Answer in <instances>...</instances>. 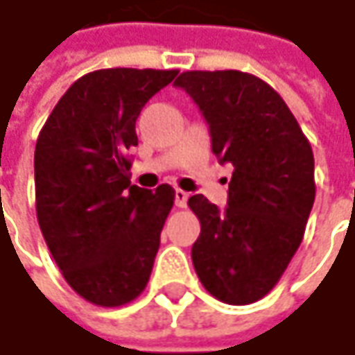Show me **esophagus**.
Returning a JSON list of instances; mask_svg holds the SVG:
<instances>
[{"label": "esophagus", "instance_id": "obj_1", "mask_svg": "<svg viewBox=\"0 0 355 355\" xmlns=\"http://www.w3.org/2000/svg\"><path fill=\"white\" fill-rule=\"evenodd\" d=\"M188 198H190V194H188V192H184V190H175V206L186 208Z\"/></svg>", "mask_w": 355, "mask_h": 355}]
</instances>
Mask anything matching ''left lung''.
Wrapping results in <instances>:
<instances>
[{"label":"left lung","mask_w":355,"mask_h":355,"mask_svg":"<svg viewBox=\"0 0 355 355\" xmlns=\"http://www.w3.org/2000/svg\"><path fill=\"white\" fill-rule=\"evenodd\" d=\"M208 122L212 153L231 163L225 210L188 200L200 220L192 261L202 286L251 304L278 284L315 202V157L280 94L243 71H186L175 79Z\"/></svg>","instance_id":"8db88e82"}]
</instances>
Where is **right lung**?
<instances>
[{
    "label": "right lung",
    "mask_w": 355,
    "mask_h": 355,
    "mask_svg": "<svg viewBox=\"0 0 355 355\" xmlns=\"http://www.w3.org/2000/svg\"><path fill=\"white\" fill-rule=\"evenodd\" d=\"M178 71L100 69L79 77L46 118L34 151L36 216L67 284L122 306L149 282L175 190L130 186L137 118Z\"/></svg>",
    "instance_id": "1"
}]
</instances>
